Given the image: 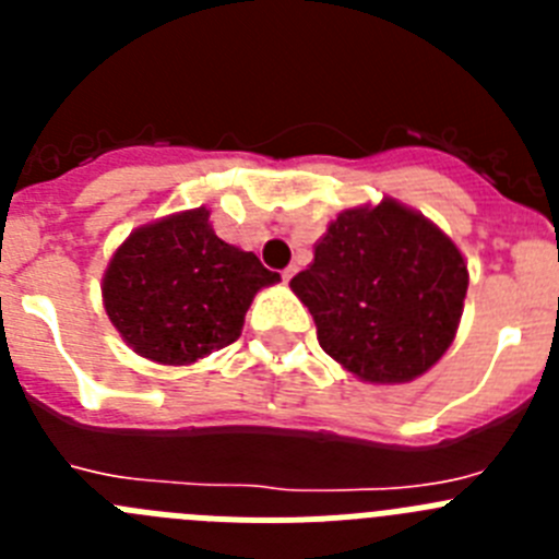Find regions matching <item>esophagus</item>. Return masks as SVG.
Listing matches in <instances>:
<instances>
[{"instance_id":"34e87169","label":"esophagus","mask_w":559,"mask_h":559,"mask_svg":"<svg viewBox=\"0 0 559 559\" xmlns=\"http://www.w3.org/2000/svg\"><path fill=\"white\" fill-rule=\"evenodd\" d=\"M296 271H299V269H296V265H288V269L283 271V280H285V283H290V280H294Z\"/></svg>"}]
</instances>
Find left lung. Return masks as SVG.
I'll return each instance as SVG.
<instances>
[{"label":"left lung","instance_id":"left-lung-1","mask_svg":"<svg viewBox=\"0 0 559 559\" xmlns=\"http://www.w3.org/2000/svg\"><path fill=\"white\" fill-rule=\"evenodd\" d=\"M290 288L330 358L369 383H406L451 347L467 265L431 221L386 199L341 212Z\"/></svg>","mask_w":559,"mask_h":559}]
</instances>
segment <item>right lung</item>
Listing matches in <instances>:
<instances>
[{
    "mask_svg": "<svg viewBox=\"0 0 559 559\" xmlns=\"http://www.w3.org/2000/svg\"><path fill=\"white\" fill-rule=\"evenodd\" d=\"M274 283L280 274L224 243L199 206L133 231L108 263L103 302L133 353L181 367L235 344L254 294Z\"/></svg>",
    "mask_w": 559,
    "mask_h": 559,
    "instance_id": "add662e5",
    "label": "right lung"
}]
</instances>
